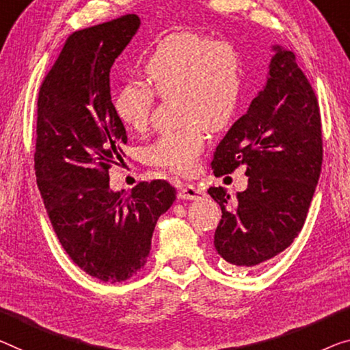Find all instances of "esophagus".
I'll return each mask as SVG.
<instances>
[{"mask_svg":"<svg viewBox=\"0 0 350 350\" xmlns=\"http://www.w3.org/2000/svg\"><path fill=\"white\" fill-rule=\"evenodd\" d=\"M178 197L183 200H200L205 197V191L200 186L196 185H185L178 192Z\"/></svg>","mask_w":350,"mask_h":350,"instance_id":"obj_1","label":"esophagus"}]
</instances>
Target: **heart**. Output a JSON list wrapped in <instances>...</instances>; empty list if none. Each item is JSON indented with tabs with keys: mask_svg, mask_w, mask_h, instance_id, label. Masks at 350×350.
I'll return each instance as SVG.
<instances>
[{
	"mask_svg": "<svg viewBox=\"0 0 350 350\" xmlns=\"http://www.w3.org/2000/svg\"><path fill=\"white\" fill-rule=\"evenodd\" d=\"M147 85L126 83L114 95V112L122 125L144 131L153 107V95L176 94L180 123L176 131L159 136L145 148V161L154 167L191 174L205 147L208 131H222L238 109L243 67L233 44L211 40L192 29L170 32L142 59Z\"/></svg>",
	"mask_w": 350,
	"mask_h": 350,
	"instance_id": "heart-1",
	"label": "heart"
}]
</instances>
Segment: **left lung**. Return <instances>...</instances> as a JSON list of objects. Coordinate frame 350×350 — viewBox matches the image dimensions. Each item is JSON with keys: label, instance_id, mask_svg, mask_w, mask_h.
I'll return each instance as SVG.
<instances>
[{"label": "left lung", "instance_id": "1", "mask_svg": "<svg viewBox=\"0 0 350 350\" xmlns=\"http://www.w3.org/2000/svg\"><path fill=\"white\" fill-rule=\"evenodd\" d=\"M267 81L217 145L214 175L244 165L247 189L231 198L209 187L222 219L214 233L230 265L258 267L293 244L302 230L322 167L319 105L294 53L273 45Z\"/></svg>", "mask_w": 350, "mask_h": 350}]
</instances>
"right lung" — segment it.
Instances as JSON below:
<instances>
[{"label": "right lung", "instance_id": "1", "mask_svg": "<svg viewBox=\"0 0 350 350\" xmlns=\"http://www.w3.org/2000/svg\"><path fill=\"white\" fill-rule=\"evenodd\" d=\"M139 26L130 14L73 32L37 100L34 169L53 230L75 265L109 283L145 266L154 225L176 197L164 180L139 183L128 196L109 187L128 141L109 72Z\"/></svg>", "mask_w": 350, "mask_h": 350}]
</instances>
